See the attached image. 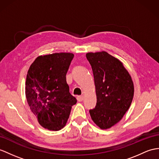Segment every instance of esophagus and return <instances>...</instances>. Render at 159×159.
I'll use <instances>...</instances> for the list:
<instances>
[{
	"mask_svg": "<svg viewBox=\"0 0 159 159\" xmlns=\"http://www.w3.org/2000/svg\"><path fill=\"white\" fill-rule=\"evenodd\" d=\"M77 100H78L79 102L82 101V100H84V96H77Z\"/></svg>",
	"mask_w": 159,
	"mask_h": 159,
	"instance_id": "esophagus-1",
	"label": "esophagus"
}]
</instances>
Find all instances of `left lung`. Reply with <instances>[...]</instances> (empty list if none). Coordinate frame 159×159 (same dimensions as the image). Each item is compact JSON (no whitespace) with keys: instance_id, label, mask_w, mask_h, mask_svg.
<instances>
[{"instance_id":"obj_1","label":"left lung","mask_w":159,"mask_h":159,"mask_svg":"<svg viewBox=\"0 0 159 159\" xmlns=\"http://www.w3.org/2000/svg\"><path fill=\"white\" fill-rule=\"evenodd\" d=\"M96 94V105L89 111L101 129H109L121 120L132 102L134 88L123 63L107 52H88Z\"/></svg>"}]
</instances>
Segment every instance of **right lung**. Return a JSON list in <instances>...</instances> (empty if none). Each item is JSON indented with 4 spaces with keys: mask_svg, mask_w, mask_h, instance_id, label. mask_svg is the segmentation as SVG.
Instances as JSON below:
<instances>
[{
    "mask_svg": "<svg viewBox=\"0 0 159 159\" xmlns=\"http://www.w3.org/2000/svg\"><path fill=\"white\" fill-rule=\"evenodd\" d=\"M74 55L60 52L37 57L25 82V96L40 125L52 131L66 124L77 100L69 92L66 74Z\"/></svg>",
    "mask_w": 159,
    "mask_h": 159,
    "instance_id": "1",
    "label": "right lung"
}]
</instances>
